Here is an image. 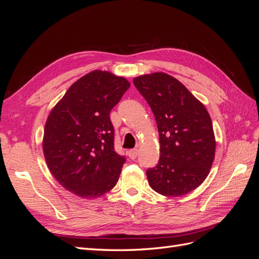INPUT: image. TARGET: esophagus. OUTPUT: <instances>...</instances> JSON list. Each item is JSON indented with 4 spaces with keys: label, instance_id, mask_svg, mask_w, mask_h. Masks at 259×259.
I'll use <instances>...</instances> for the list:
<instances>
[{
    "label": "esophagus",
    "instance_id": "34e87169",
    "mask_svg": "<svg viewBox=\"0 0 259 259\" xmlns=\"http://www.w3.org/2000/svg\"><path fill=\"white\" fill-rule=\"evenodd\" d=\"M127 155L130 156V158H131L132 160H134V159L137 158L138 150H137V149H132V150H130V151L127 152Z\"/></svg>",
    "mask_w": 259,
    "mask_h": 259
}]
</instances>
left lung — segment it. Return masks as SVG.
I'll return each mask as SVG.
<instances>
[{"label": "left lung", "mask_w": 259, "mask_h": 259, "mask_svg": "<svg viewBox=\"0 0 259 259\" xmlns=\"http://www.w3.org/2000/svg\"><path fill=\"white\" fill-rule=\"evenodd\" d=\"M133 83L150 106L160 136V160L147 170L149 185L165 197L197 189L209 173L216 150L206 108L167 73L139 75Z\"/></svg>", "instance_id": "left-lung-1"}]
</instances>
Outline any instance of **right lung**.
<instances>
[{
  "label": "right lung",
  "mask_w": 259,
  "mask_h": 259,
  "mask_svg": "<svg viewBox=\"0 0 259 259\" xmlns=\"http://www.w3.org/2000/svg\"><path fill=\"white\" fill-rule=\"evenodd\" d=\"M130 86L123 76L94 70L70 86L46 120V164L77 197H101L117 183L125 158L114 151L110 111Z\"/></svg>",
  "instance_id": "right-lung-1"
}]
</instances>
